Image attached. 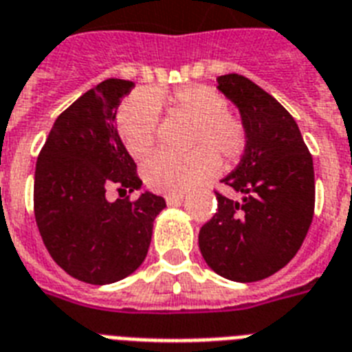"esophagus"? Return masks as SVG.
Wrapping results in <instances>:
<instances>
[{
    "label": "esophagus",
    "instance_id": "1",
    "mask_svg": "<svg viewBox=\"0 0 352 352\" xmlns=\"http://www.w3.org/2000/svg\"><path fill=\"white\" fill-rule=\"evenodd\" d=\"M185 198V194H167L165 196V201H167V205H178L182 204Z\"/></svg>",
    "mask_w": 352,
    "mask_h": 352
}]
</instances>
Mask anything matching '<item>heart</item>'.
Instances as JSON below:
<instances>
[{"instance_id":"obj_1","label":"heart","mask_w":352,"mask_h":352,"mask_svg":"<svg viewBox=\"0 0 352 352\" xmlns=\"http://www.w3.org/2000/svg\"><path fill=\"white\" fill-rule=\"evenodd\" d=\"M194 122L187 154L158 153L143 165V179L156 192L179 194L210 178L220 167L221 156L234 165L245 154L249 134L245 123L229 111V101L207 85H187L168 96L158 92L136 94L118 112V132L132 158H143L158 138L160 105Z\"/></svg>"}]
</instances>
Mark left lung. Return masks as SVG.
Masks as SVG:
<instances>
[{"label":"left lung","instance_id":"8db88e82","mask_svg":"<svg viewBox=\"0 0 352 352\" xmlns=\"http://www.w3.org/2000/svg\"><path fill=\"white\" fill-rule=\"evenodd\" d=\"M218 89L238 107L249 143L238 167L221 179L240 198L216 190L218 209L199 229V251L216 274L258 282L287 265L307 236L313 156L294 118L249 78L220 76Z\"/></svg>","mask_w":352,"mask_h":352}]
</instances>
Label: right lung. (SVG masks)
<instances>
[{
	"instance_id": "obj_1",
	"label": "right lung",
	"mask_w": 352,
	"mask_h": 352,
	"mask_svg": "<svg viewBox=\"0 0 352 352\" xmlns=\"http://www.w3.org/2000/svg\"><path fill=\"white\" fill-rule=\"evenodd\" d=\"M127 80L101 81L54 122L36 162L34 216L52 260L76 280L107 285L142 265L165 199L153 192L109 201L105 192L142 187L114 125Z\"/></svg>"
}]
</instances>
